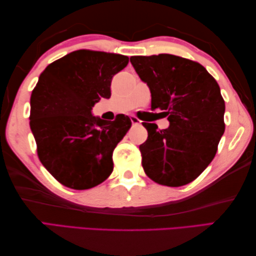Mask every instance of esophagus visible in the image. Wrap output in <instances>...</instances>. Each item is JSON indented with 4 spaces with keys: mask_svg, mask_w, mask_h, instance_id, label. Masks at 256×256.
<instances>
[{
    "mask_svg": "<svg viewBox=\"0 0 256 256\" xmlns=\"http://www.w3.org/2000/svg\"><path fill=\"white\" fill-rule=\"evenodd\" d=\"M131 122H132V124H134V125H138V124H140V120L136 118V116H131Z\"/></svg>",
    "mask_w": 256,
    "mask_h": 256,
    "instance_id": "esophagus-1",
    "label": "esophagus"
}]
</instances>
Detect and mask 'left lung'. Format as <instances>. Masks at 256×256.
I'll return each mask as SVG.
<instances>
[{"instance_id":"1","label":"left lung","mask_w":256,"mask_h":256,"mask_svg":"<svg viewBox=\"0 0 256 256\" xmlns=\"http://www.w3.org/2000/svg\"><path fill=\"white\" fill-rule=\"evenodd\" d=\"M170 126L144 122L148 136L140 145L144 172L170 187L197 178L216 153L224 133V100L214 78L200 64L170 54L130 58Z\"/></svg>"}]
</instances>
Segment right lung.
<instances>
[{
	"mask_svg": "<svg viewBox=\"0 0 256 256\" xmlns=\"http://www.w3.org/2000/svg\"><path fill=\"white\" fill-rule=\"evenodd\" d=\"M128 64V56L81 50L40 76L30 96V126L42 164L66 187L89 189L111 175L113 150L132 122L124 114L108 122L92 116V108L111 96L113 76Z\"/></svg>",
	"mask_w": 256,
	"mask_h": 256,
	"instance_id": "right-lung-1",
	"label": "right lung"
}]
</instances>
